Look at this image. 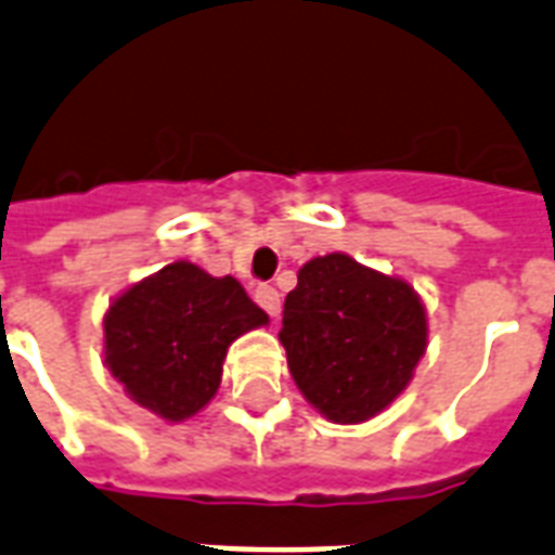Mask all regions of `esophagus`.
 Wrapping results in <instances>:
<instances>
[{"mask_svg":"<svg viewBox=\"0 0 555 555\" xmlns=\"http://www.w3.org/2000/svg\"><path fill=\"white\" fill-rule=\"evenodd\" d=\"M256 302H259V306L264 308L273 320H276L279 311H282V299H279L276 287H270V285L256 287Z\"/></svg>","mask_w":555,"mask_h":555,"instance_id":"obj_1","label":"esophagus"}]
</instances>
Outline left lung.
<instances>
[{
	"mask_svg": "<svg viewBox=\"0 0 555 555\" xmlns=\"http://www.w3.org/2000/svg\"><path fill=\"white\" fill-rule=\"evenodd\" d=\"M279 340L308 404L361 425L408 390L428 349V308L408 279L328 253L296 273Z\"/></svg>",
	"mask_w": 555,
	"mask_h": 555,
	"instance_id": "left-lung-1",
	"label": "left lung"
}]
</instances>
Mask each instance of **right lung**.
Returning a JSON list of instances; mask_svg holds the SVG:
<instances>
[{"label":"right lung","instance_id":"add662e5","mask_svg":"<svg viewBox=\"0 0 555 555\" xmlns=\"http://www.w3.org/2000/svg\"><path fill=\"white\" fill-rule=\"evenodd\" d=\"M268 323L238 279L171 261L109 302L104 363L127 399L177 425L215 399L227 349Z\"/></svg>","mask_w":555,"mask_h":555}]
</instances>
